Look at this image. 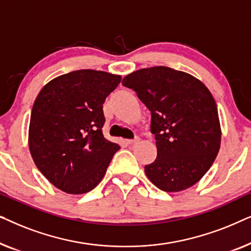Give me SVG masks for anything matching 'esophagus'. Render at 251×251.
<instances>
[{"label": "esophagus", "instance_id": "esophagus-1", "mask_svg": "<svg viewBox=\"0 0 251 251\" xmlns=\"http://www.w3.org/2000/svg\"><path fill=\"white\" fill-rule=\"evenodd\" d=\"M139 142V138H135V139H126V143L128 144V145H132V144H136Z\"/></svg>", "mask_w": 251, "mask_h": 251}]
</instances>
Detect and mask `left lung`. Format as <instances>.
Returning a JSON list of instances; mask_svg holds the SVG:
<instances>
[{"label": "left lung", "mask_w": 251, "mask_h": 251, "mask_svg": "<svg viewBox=\"0 0 251 251\" xmlns=\"http://www.w3.org/2000/svg\"><path fill=\"white\" fill-rule=\"evenodd\" d=\"M122 84L135 90L152 114L157 156L145 166L147 178L164 192L197 184L221 149L218 109L209 89L193 75L166 66L133 72Z\"/></svg>", "instance_id": "obj_1"}]
</instances>
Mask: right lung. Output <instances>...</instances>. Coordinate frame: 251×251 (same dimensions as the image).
Wrapping results in <instances>:
<instances>
[{"mask_svg": "<svg viewBox=\"0 0 251 251\" xmlns=\"http://www.w3.org/2000/svg\"><path fill=\"white\" fill-rule=\"evenodd\" d=\"M121 78L102 71H74L48 82L34 101L30 155L43 176L65 193L94 190L120 150L101 128L102 105Z\"/></svg>", "mask_w": 251, "mask_h": 251, "instance_id": "1", "label": "right lung"}]
</instances>
